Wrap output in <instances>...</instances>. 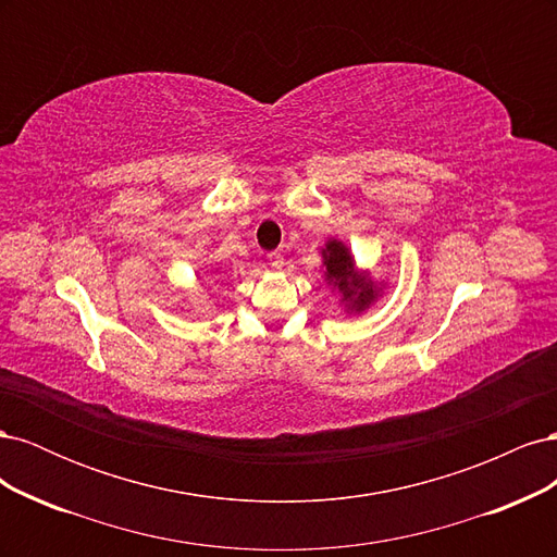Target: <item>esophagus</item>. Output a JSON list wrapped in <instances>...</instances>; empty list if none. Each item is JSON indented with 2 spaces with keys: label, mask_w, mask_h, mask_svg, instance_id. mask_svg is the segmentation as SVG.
Listing matches in <instances>:
<instances>
[{
  "label": "esophagus",
  "mask_w": 557,
  "mask_h": 557,
  "mask_svg": "<svg viewBox=\"0 0 557 557\" xmlns=\"http://www.w3.org/2000/svg\"><path fill=\"white\" fill-rule=\"evenodd\" d=\"M267 260H269V264H272L274 269H281V267L285 264V262H283V256H281V252H269Z\"/></svg>",
  "instance_id": "esophagus-1"
}]
</instances>
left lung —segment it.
Returning a JSON list of instances; mask_svg holds the SVG:
<instances>
[{
	"instance_id": "8db88e82",
	"label": "left lung",
	"mask_w": 557,
	"mask_h": 557,
	"mask_svg": "<svg viewBox=\"0 0 557 557\" xmlns=\"http://www.w3.org/2000/svg\"><path fill=\"white\" fill-rule=\"evenodd\" d=\"M323 258V278L339 295V305L346 315H362L372 309L385 293V281H374L372 272L360 269L350 248L342 242L330 237L325 246H320Z\"/></svg>"
}]
</instances>
